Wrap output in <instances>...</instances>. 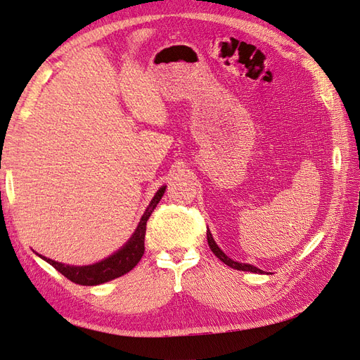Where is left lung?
Returning <instances> with one entry per match:
<instances>
[{
	"label": "left lung",
	"mask_w": 360,
	"mask_h": 360,
	"mask_svg": "<svg viewBox=\"0 0 360 360\" xmlns=\"http://www.w3.org/2000/svg\"><path fill=\"white\" fill-rule=\"evenodd\" d=\"M207 242H209V246H210V249H212V252L219 258L222 263H225L226 266H230V267H233V269H236V270H242V271H252V274H263V270H259L258 267H255V266H250V264H245V263H237V261H234V259H231L230 257H226L224 252H222V249L216 245V242H214V238L212 237V233L207 230Z\"/></svg>",
	"instance_id": "obj_1"
}]
</instances>
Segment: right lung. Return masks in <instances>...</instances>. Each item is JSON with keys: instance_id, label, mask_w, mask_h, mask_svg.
<instances>
[{"instance_id": "right-lung-1", "label": "right lung", "mask_w": 360, "mask_h": 360, "mask_svg": "<svg viewBox=\"0 0 360 360\" xmlns=\"http://www.w3.org/2000/svg\"><path fill=\"white\" fill-rule=\"evenodd\" d=\"M167 186H162L156 195L151 200V202L148 204L147 210L144 212L143 217L136 226L135 233L132 234V237L129 238V242L117 250L115 254L110 255L108 258L99 261V263H94L90 266H69V264H63L58 263V261H53L51 258L41 257L49 263L52 267H56L61 275L66 276L68 279H70L75 284L79 285H99L103 284V282L112 281L118 276H123L127 271L132 270L138 263L141 257L144 255V238H146V226H147V221L150 214L153 213V210L156 209L158 202L160 201V198L165 193Z\"/></svg>"}]
</instances>
